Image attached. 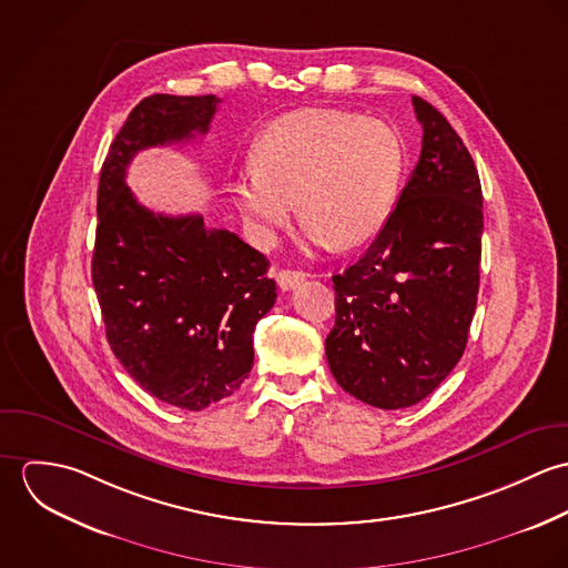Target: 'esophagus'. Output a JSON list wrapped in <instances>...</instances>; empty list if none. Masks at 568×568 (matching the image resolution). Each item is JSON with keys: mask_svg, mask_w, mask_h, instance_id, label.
<instances>
[{"mask_svg": "<svg viewBox=\"0 0 568 568\" xmlns=\"http://www.w3.org/2000/svg\"><path fill=\"white\" fill-rule=\"evenodd\" d=\"M275 280H277V286L282 291H291L295 288L300 282L306 280V273L304 271H293V268H282L275 273Z\"/></svg>", "mask_w": 568, "mask_h": 568, "instance_id": "obj_1", "label": "esophagus"}]
</instances>
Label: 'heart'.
I'll list each match as a JSON object with an SVG mask.
<instances>
[{
	"instance_id": "obj_1",
	"label": "heart",
	"mask_w": 568,
	"mask_h": 568,
	"mask_svg": "<svg viewBox=\"0 0 568 568\" xmlns=\"http://www.w3.org/2000/svg\"><path fill=\"white\" fill-rule=\"evenodd\" d=\"M255 165L232 174L230 194L257 243L295 216L315 246H358L389 221L405 174V142L383 120L338 109H302L255 140Z\"/></svg>"
}]
</instances>
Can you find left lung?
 Instances as JSON below:
<instances>
[{"label": "left lung", "instance_id": "obj_1", "mask_svg": "<svg viewBox=\"0 0 568 568\" xmlns=\"http://www.w3.org/2000/svg\"><path fill=\"white\" fill-rule=\"evenodd\" d=\"M422 153L389 221L338 275L325 356L336 383L378 408L433 394L459 363L477 308L484 194L448 120L413 95Z\"/></svg>", "mask_w": 568, "mask_h": 568}]
</instances>
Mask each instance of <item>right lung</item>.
Returning <instances> with one entry per match:
<instances>
[{"instance_id":"1","label":"right lung","mask_w":568,"mask_h":568,"mask_svg":"<svg viewBox=\"0 0 568 568\" xmlns=\"http://www.w3.org/2000/svg\"><path fill=\"white\" fill-rule=\"evenodd\" d=\"M216 95L144 98L100 170L91 280L106 341L153 398L203 410L232 396L253 367V329L275 304L268 260L203 216H163L138 203L124 176L151 146L205 135Z\"/></svg>"}]
</instances>
